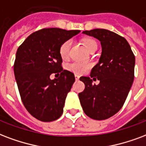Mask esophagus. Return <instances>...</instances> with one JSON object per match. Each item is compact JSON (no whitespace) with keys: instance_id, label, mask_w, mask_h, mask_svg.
<instances>
[{"instance_id":"obj_1","label":"esophagus","mask_w":146,"mask_h":146,"mask_svg":"<svg viewBox=\"0 0 146 146\" xmlns=\"http://www.w3.org/2000/svg\"><path fill=\"white\" fill-rule=\"evenodd\" d=\"M75 79H76V80H79V79H80V76L76 75H76H75Z\"/></svg>"}]
</instances>
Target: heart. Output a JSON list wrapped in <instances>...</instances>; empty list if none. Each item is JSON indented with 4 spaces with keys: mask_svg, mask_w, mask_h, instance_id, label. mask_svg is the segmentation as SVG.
I'll return each mask as SVG.
<instances>
[{
    "mask_svg": "<svg viewBox=\"0 0 146 146\" xmlns=\"http://www.w3.org/2000/svg\"><path fill=\"white\" fill-rule=\"evenodd\" d=\"M83 43L90 52L93 50L94 49H97V43L93 39H85L83 40ZM71 46H72L71 40H67L64 41L61 44L60 47V55L62 59L65 60V59L68 58ZM90 67V65L89 63H80V62H72L67 65V69L69 70L76 73V74H81V73H85L89 70Z\"/></svg>",
    "mask_w": 146,
    "mask_h": 146,
    "instance_id": "b5f03b06",
    "label": "heart"
}]
</instances>
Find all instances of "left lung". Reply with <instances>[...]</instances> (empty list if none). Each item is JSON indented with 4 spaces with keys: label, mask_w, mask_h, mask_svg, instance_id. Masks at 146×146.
<instances>
[{
    "label": "left lung",
    "mask_w": 146,
    "mask_h": 146,
    "mask_svg": "<svg viewBox=\"0 0 146 146\" xmlns=\"http://www.w3.org/2000/svg\"><path fill=\"white\" fill-rule=\"evenodd\" d=\"M83 33L100 41L102 54L90 73L100 83L93 85L91 78L81 76L85 89L79 93V99L86 115L96 120L106 119L119 111L127 98L134 80L135 56L127 40L114 32L94 29Z\"/></svg>",
    "instance_id": "1"
}]
</instances>
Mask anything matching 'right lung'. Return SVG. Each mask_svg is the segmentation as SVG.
Returning a JSON list of instances; mask_svg holds the SVG:
<instances>
[{
    "instance_id": "right-lung-1",
    "label": "right lung",
    "mask_w": 146,
    "mask_h": 146,
    "mask_svg": "<svg viewBox=\"0 0 146 146\" xmlns=\"http://www.w3.org/2000/svg\"><path fill=\"white\" fill-rule=\"evenodd\" d=\"M80 32L41 29L31 33L17 49L14 72L19 93L27 110L36 119L52 122L63 114L75 76L62 67L60 47ZM52 73L60 76L50 80Z\"/></svg>"
}]
</instances>
